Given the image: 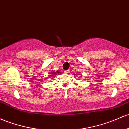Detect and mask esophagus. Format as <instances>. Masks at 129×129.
I'll return each instance as SVG.
<instances>
[{"instance_id":"obj_1","label":"esophagus","mask_w":129,"mask_h":129,"mask_svg":"<svg viewBox=\"0 0 129 129\" xmlns=\"http://www.w3.org/2000/svg\"><path fill=\"white\" fill-rule=\"evenodd\" d=\"M64 73H69V70H64Z\"/></svg>"}]
</instances>
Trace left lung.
<instances>
[{"instance_id": "1", "label": "left lung", "mask_w": 129, "mask_h": 129, "mask_svg": "<svg viewBox=\"0 0 129 129\" xmlns=\"http://www.w3.org/2000/svg\"><path fill=\"white\" fill-rule=\"evenodd\" d=\"M80 75H81V76H80V77H81V76H82V75H81V74H80Z\"/></svg>"}]
</instances>
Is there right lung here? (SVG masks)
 <instances>
[{
	"instance_id": "obj_1",
	"label": "right lung",
	"mask_w": 129,
	"mask_h": 129,
	"mask_svg": "<svg viewBox=\"0 0 129 129\" xmlns=\"http://www.w3.org/2000/svg\"><path fill=\"white\" fill-rule=\"evenodd\" d=\"M59 73H60V72L59 71H58V70H57V71L56 72H55V71H51L50 72V73H49V75L48 76V80H50V78L51 77H53V76H54L55 75H59Z\"/></svg>"
}]
</instances>
